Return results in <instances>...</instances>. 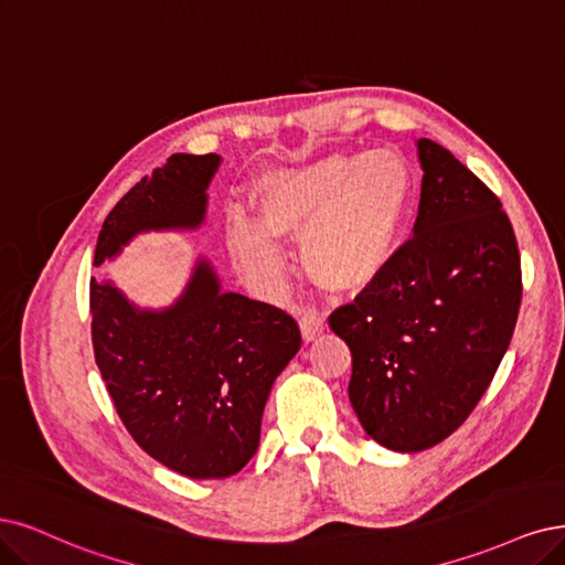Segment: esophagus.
Here are the masks:
<instances>
[{
  "label": "esophagus",
  "mask_w": 565,
  "mask_h": 565,
  "mask_svg": "<svg viewBox=\"0 0 565 565\" xmlns=\"http://www.w3.org/2000/svg\"><path fill=\"white\" fill-rule=\"evenodd\" d=\"M300 330H302L305 342H315L319 335H323V330H326L323 315H319L317 309H307L300 319Z\"/></svg>",
  "instance_id": "esophagus-1"
}]
</instances>
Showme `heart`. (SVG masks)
Segmentation results:
<instances>
[{"label":"heart","instance_id":"b5f03b06","mask_svg":"<svg viewBox=\"0 0 565 565\" xmlns=\"http://www.w3.org/2000/svg\"><path fill=\"white\" fill-rule=\"evenodd\" d=\"M414 202L416 179L401 153H326L263 172L250 185L258 223L230 216L225 242L242 271L275 284L277 239H302L307 277L328 294L359 296L403 254Z\"/></svg>","mask_w":565,"mask_h":565}]
</instances>
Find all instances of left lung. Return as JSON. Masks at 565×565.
<instances>
[{
    "mask_svg": "<svg viewBox=\"0 0 565 565\" xmlns=\"http://www.w3.org/2000/svg\"><path fill=\"white\" fill-rule=\"evenodd\" d=\"M424 170L414 235L386 275L330 315L351 351L363 430L414 454L461 426L510 347L521 260L503 204L463 162L416 141Z\"/></svg>",
    "mask_w": 565,
    "mask_h": 565,
    "instance_id": "left-lung-1",
    "label": "left lung"
}]
</instances>
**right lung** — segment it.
I'll return each instance as SVG.
<instances>
[{"label":"right lung","instance_id":"1","mask_svg":"<svg viewBox=\"0 0 565 565\" xmlns=\"http://www.w3.org/2000/svg\"><path fill=\"white\" fill-rule=\"evenodd\" d=\"M218 167L216 153H174L156 167L104 221L95 267L137 235L198 230ZM90 315L102 380L146 454L193 479H223L250 461L271 384L302 342L286 311L225 294L198 256L170 307H139L114 281L93 279Z\"/></svg>","mask_w":565,"mask_h":565}]
</instances>
